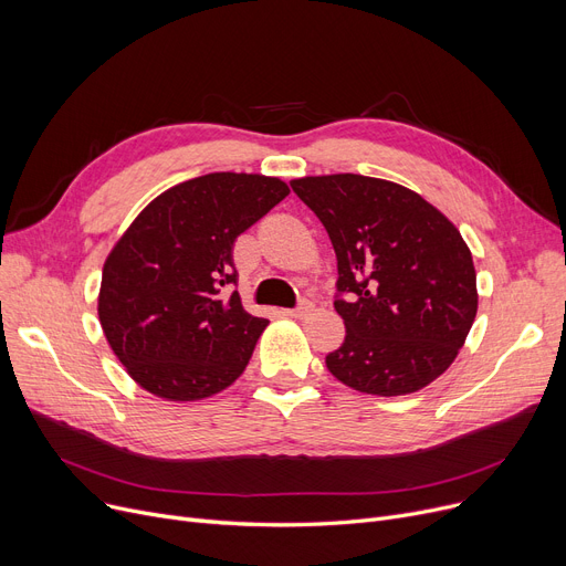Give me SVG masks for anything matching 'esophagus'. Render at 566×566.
I'll return each mask as SVG.
<instances>
[{
	"label": "esophagus",
	"instance_id": "34e87169",
	"mask_svg": "<svg viewBox=\"0 0 566 566\" xmlns=\"http://www.w3.org/2000/svg\"><path fill=\"white\" fill-rule=\"evenodd\" d=\"M312 310H314V303H312V301H307V298H303L298 307L286 310L284 314H286V316H293V318H305V316H307Z\"/></svg>",
	"mask_w": 566,
	"mask_h": 566
}]
</instances>
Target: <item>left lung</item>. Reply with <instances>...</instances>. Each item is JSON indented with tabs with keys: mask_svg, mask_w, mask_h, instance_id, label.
<instances>
[{
	"mask_svg": "<svg viewBox=\"0 0 566 566\" xmlns=\"http://www.w3.org/2000/svg\"><path fill=\"white\" fill-rule=\"evenodd\" d=\"M337 254L344 344L325 355L348 388L399 397L448 369L478 316V275L459 229L418 192L360 174L291 181Z\"/></svg>",
	"mask_w": 566,
	"mask_h": 566,
	"instance_id": "1",
	"label": "left lung"
}]
</instances>
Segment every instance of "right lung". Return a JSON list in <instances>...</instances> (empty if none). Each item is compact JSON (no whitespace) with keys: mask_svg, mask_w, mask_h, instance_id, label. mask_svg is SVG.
<instances>
[{"mask_svg":"<svg viewBox=\"0 0 566 566\" xmlns=\"http://www.w3.org/2000/svg\"><path fill=\"white\" fill-rule=\"evenodd\" d=\"M289 195L280 178L216 171L156 197L103 265L98 318L146 392L213 397L241 376L268 321L243 310L233 243Z\"/></svg>","mask_w":566,"mask_h":566,"instance_id":"1","label":"right lung"}]
</instances>
